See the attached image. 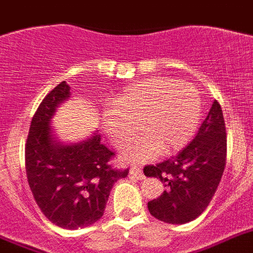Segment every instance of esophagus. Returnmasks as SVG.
Returning <instances> with one entry per match:
<instances>
[{
	"label": "esophagus",
	"mask_w": 253,
	"mask_h": 253,
	"mask_svg": "<svg viewBox=\"0 0 253 253\" xmlns=\"http://www.w3.org/2000/svg\"><path fill=\"white\" fill-rule=\"evenodd\" d=\"M130 175L134 176V178L137 179H144V174L143 171H142L141 168H137V166H134V168H131L130 169Z\"/></svg>",
	"instance_id": "1"
}]
</instances>
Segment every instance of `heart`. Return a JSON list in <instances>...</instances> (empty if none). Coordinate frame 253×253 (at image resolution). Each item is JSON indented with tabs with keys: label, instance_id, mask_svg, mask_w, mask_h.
Masks as SVG:
<instances>
[{
	"label": "heart",
	"instance_id": "obj_1",
	"mask_svg": "<svg viewBox=\"0 0 253 253\" xmlns=\"http://www.w3.org/2000/svg\"><path fill=\"white\" fill-rule=\"evenodd\" d=\"M119 116H103V126L118 147H125L137 135L141 124L144 139L124 152L125 159L141 161L180 150L200 124L201 100L197 90L170 78L139 82L114 101Z\"/></svg>",
	"mask_w": 253,
	"mask_h": 253
}]
</instances>
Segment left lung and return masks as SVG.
<instances>
[{"label": "left lung", "mask_w": 253, "mask_h": 253, "mask_svg": "<svg viewBox=\"0 0 253 253\" xmlns=\"http://www.w3.org/2000/svg\"><path fill=\"white\" fill-rule=\"evenodd\" d=\"M225 160V122L215 100L187 147L157 165L144 166V175L160 179L165 187L160 197L148 202L151 215L168 224H185L200 216L216 192Z\"/></svg>", "instance_id": "obj_1"}]
</instances>
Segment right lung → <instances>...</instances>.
Wrapping results in <instances>:
<instances>
[{"instance_id": "1", "label": "right lung", "mask_w": 253, "mask_h": 253, "mask_svg": "<svg viewBox=\"0 0 253 253\" xmlns=\"http://www.w3.org/2000/svg\"><path fill=\"white\" fill-rule=\"evenodd\" d=\"M69 97L70 87L64 81L38 106L25 146V169L43 215L60 228L79 229L102 217L112 185L129 169L114 168L115 153L101 143L98 133L78 143L57 141L51 119Z\"/></svg>"}]
</instances>
